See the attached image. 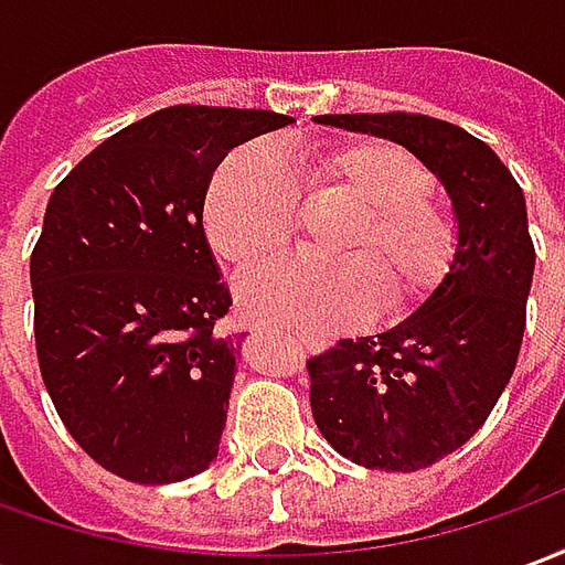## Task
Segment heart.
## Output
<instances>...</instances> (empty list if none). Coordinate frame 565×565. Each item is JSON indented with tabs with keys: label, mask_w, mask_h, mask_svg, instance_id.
<instances>
[{
	"label": "heart",
	"mask_w": 565,
	"mask_h": 565,
	"mask_svg": "<svg viewBox=\"0 0 565 565\" xmlns=\"http://www.w3.org/2000/svg\"><path fill=\"white\" fill-rule=\"evenodd\" d=\"M323 184L360 205L339 245L342 263L318 257L275 259L235 281L250 323L332 335L379 315H403L436 290L457 250V230L426 202L433 174L408 150L381 139H354L318 157ZM299 178L281 150L254 141L233 150L211 174L202 223L214 254L250 266L278 254L296 233Z\"/></svg>",
	"instance_id": "b5f03b06"
}]
</instances>
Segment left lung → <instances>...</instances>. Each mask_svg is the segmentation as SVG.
Wrapping results in <instances>:
<instances>
[{
	"instance_id": "1",
	"label": "left lung",
	"mask_w": 565,
	"mask_h": 565,
	"mask_svg": "<svg viewBox=\"0 0 565 565\" xmlns=\"http://www.w3.org/2000/svg\"><path fill=\"white\" fill-rule=\"evenodd\" d=\"M315 120L403 145L450 199L457 250L436 290L391 330L308 360L311 415L332 448L381 472L426 469L481 429L518 363L535 269L526 199L490 145L436 117Z\"/></svg>"
}]
</instances>
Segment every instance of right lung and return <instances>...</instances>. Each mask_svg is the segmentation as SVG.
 Listing matches in <instances>:
<instances>
[{"label":"right lung","instance_id":"1","mask_svg":"<svg viewBox=\"0 0 565 565\" xmlns=\"http://www.w3.org/2000/svg\"><path fill=\"white\" fill-rule=\"evenodd\" d=\"M294 117L174 105L120 129L56 184L32 250L35 351L56 415L108 472L172 484L217 460L242 339L202 202L238 145Z\"/></svg>","mask_w":565,"mask_h":565}]
</instances>
